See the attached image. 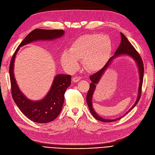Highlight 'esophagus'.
Returning <instances> with one entry per match:
<instances>
[{"label":"esophagus","instance_id":"obj_1","mask_svg":"<svg viewBox=\"0 0 155 155\" xmlns=\"http://www.w3.org/2000/svg\"><path fill=\"white\" fill-rule=\"evenodd\" d=\"M80 80V77H73L72 81L73 82H77L79 81Z\"/></svg>","mask_w":155,"mask_h":155}]
</instances>
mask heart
Here are the masks:
<instances>
[{
  "label": "heart",
  "mask_w": 155,
  "mask_h": 155,
  "mask_svg": "<svg viewBox=\"0 0 155 155\" xmlns=\"http://www.w3.org/2000/svg\"><path fill=\"white\" fill-rule=\"evenodd\" d=\"M111 51L112 44L108 37L91 33L77 38L70 49L62 52L60 59L63 66L69 71L77 68L80 59H82V65L87 71H97L106 63Z\"/></svg>",
  "instance_id": "obj_1"
}]
</instances>
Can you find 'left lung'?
<instances>
[{
    "instance_id": "8db88e82",
    "label": "left lung",
    "mask_w": 155,
    "mask_h": 155,
    "mask_svg": "<svg viewBox=\"0 0 155 155\" xmlns=\"http://www.w3.org/2000/svg\"><path fill=\"white\" fill-rule=\"evenodd\" d=\"M120 35H121V43H120L119 47L118 48L117 50L116 51V52L115 53V55L113 56L108 60V61L107 62V63L105 64V66L103 67L102 69H101L97 73H94V75H92L91 76H90V80H91L92 83L90 84L89 90L88 92H87V97H86L87 103V105H88V106H89V108L90 110V111L92 115V116L96 119H97V120L101 121V122H115V121L121 119L124 117L123 116L118 119H116L113 120L105 119L97 115L96 112L94 111L92 107V96L93 92L95 89L96 84L98 82L100 78H101L105 71L110 65L113 59L119 55H129L132 57L134 60H135L139 70L140 82V87L138 90V98L136 101V103L134 104L131 108L124 115H125L127 113H129L133 108V107H134L136 106V104L139 102V101L140 97V96H141V90H142V85H143V75H144V65H143L142 59H141V58H140V55L139 54V53L137 52V51L136 50L135 48H134V46L130 44V42L129 41V40H127V38L123 34V33H120Z\"/></svg>"
}]
</instances>
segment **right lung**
<instances>
[{"instance_id":"1","label":"right lung","mask_w":155,"mask_h":155,"mask_svg":"<svg viewBox=\"0 0 155 155\" xmlns=\"http://www.w3.org/2000/svg\"><path fill=\"white\" fill-rule=\"evenodd\" d=\"M63 30L35 29L31 31L19 45L10 62L9 76L11 94L18 107L31 121L46 124L56 119L61 112L64 101V93L71 84V75L59 74L54 79L50 91L42 100L33 101L26 98L17 85L14 75V63L17 52L21 47L37 40H54L63 36Z\"/></svg>"}]
</instances>
